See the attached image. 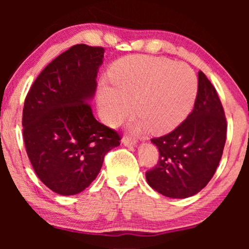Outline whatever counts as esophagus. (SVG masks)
I'll return each instance as SVG.
<instances>
[{"mask_svg":"<svg viewBox=\"0 0 249 249\" xmlns=\"http://www.w3.org/2000/svg\"><path fill=\"white\" fill-rule=\"evenodd\" d=\"M122 144H124V146H135V145H137V141L134 138L128 137V136H124V137L122 138Z\"/></svg>","mask_w":249,"mask_h":249,"instance_id":"34e87169","label":"esophagus"}]
</instances>
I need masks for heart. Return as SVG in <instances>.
I'll return each mask as SVG.
<instances>
[{
	"mask_svg": "<svg viewBox=\"0 0 249 249\" xmlns=\"http://www.w3.org/2000/svg\"><path fill=\"white\" fill-rule=\"evenodd\" d=\"M112 85L102 81L98 89L101 117L110 125L124 120L134 110L136 131L149 127L155 134L175 130L190 113L198 81L195 71L185 63L159 56L134 55L111 69Z\"/></svg>",
	"mask_w": 249,
	"mask_h": 249,
	"instance_id": "heart-1",
	"label": "heart"
}]
</instances>
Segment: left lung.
<instances>
[{
  "label": "left lung",
  "mask_w": 249,
  "mask_h": 249,
  "mask_svg": "<svg viewBox=\"0 0 249 249\" xmlns=\"http://www.w3.org/2000/svg\"><path fill=\"white\" fill-rule=\"evenodd\" d=\"M227 138V120L215 88L202 71L192 111L170 134L153 138L160 159L146 172L147 183L170 198H187L199 193L214 173Z\"/></svg>",
  "instance_id": "8db88e82"
}]
</instances>
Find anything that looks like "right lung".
<instances>
[{
	"label": "right lung",
	"mask_w": 249,
	"mask_h": 249,
	"mask_svg": "<svg viewBox=\"0 0 249 249\" xmlns=\"http://www.w3.org/2000/svg\"><path fill=\"white\" fill-rule=\"evenodd\" d=\"M103 57V47H70L46 66L26 96L27 155L40 181L59 195L86 189L105 154L120 145L118 132L100 124L89 104Z\"/></svg>",
	"instance_id": "add662e5"
}]
</instances>
